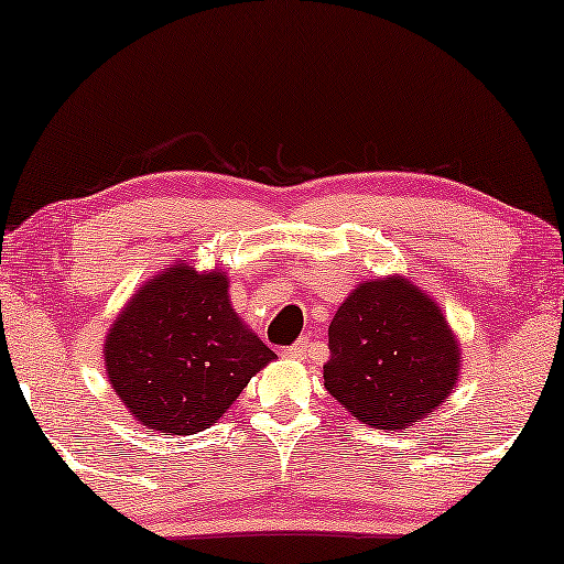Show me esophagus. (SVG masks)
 <instances>
[{"mask_svg":"<svg viewBox=\"0 0 564 564\" xmlns=\"http://www.w3.org/2000/svg\"><path fill=\"white\" fill-rule=\"evenodd\" d=\"M311 338H300V341H295L292 346H288V349H284V357L288 359H305L307 354H311Z\"/></svg>","mask_w":564,"mask_h":564,"instance_id":"esophagus-1","label":"esophagus"}]
</instances>
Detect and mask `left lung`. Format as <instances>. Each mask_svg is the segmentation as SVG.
Instances as JSON below:
<instances>
[{"mask_svg":"<svg viewBox=\"0 0 564 564\" xmlns=\"http://www.w3.org/2000/svg\"><path fill=\"white\" fill-rule=\"evenodd\" d=\"M326 390L354 419L400 431L449 398L459 344L442 307L403 276L361 282L328 326Z\"/></svg>","mask_w":564,"mask_h":564,"instance_id":"1","label":"left lung"}]
</instances>
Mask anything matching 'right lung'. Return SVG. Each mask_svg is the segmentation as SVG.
Wrapping results in <instances>:
<instances>
[{"label":"right lung","instance_id":"right-lung-1","mask_svg":"<svg viewBox=\"0 0 564 564\" xmlns=\"http://www.w3.org/2000/svg\"><path fill=\"white\" fill-rule=\"evenodd\" d=\"M105 372L128 413L164 436L210 429L276 354L238 318L220 269L172 264L122 307Z\"/></svg>","mask_w":564,"mask_h":564}]
</instances>
